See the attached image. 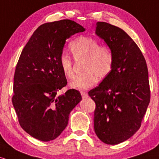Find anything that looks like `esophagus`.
<instances>
[{"mask_svg":"<svg viewBox=\"0 0 159 159\" xmlns=\"http://www.w3.org/2000/svg\"><path fill=\"white\" fill-rule=\"evenodd\" d=\"M81 96L83 98L88 97V94H87V92H81Z\"/></svg>","mask_w":159,"mask_h":159,"instance_id":"34e87169","label":"esophagus"}]
</instances>
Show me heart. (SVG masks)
Returning a JSON list of instances; mask_svg holds the SVG:
<instances>
[{"label":"heart","mask_w":159,"mask_h":159,"mask_svg":"<svg viewBox=\"0 0 159 159\" xmlns=\"http://www.w3.org/2000/svg\"><path fill=\"white\" fill-rule=\"evenodd\" d=\"M69 49L75 61H84L83 73L70 84L72 88L87 90L96 84L97 78L102 80L110 73L114 63V54L109 47L100 45L97 40L90 36H80L69 44ZM59 64L66 78H74L73 63L70 57L62 54Z\"/></svg>","instance_id":"1"}]
</instances>
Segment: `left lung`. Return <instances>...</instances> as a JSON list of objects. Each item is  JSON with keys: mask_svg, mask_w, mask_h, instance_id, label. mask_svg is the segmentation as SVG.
<instances>
[{"mask_svg": "<svg viewBox=\"0 0 159 159\" xmlns=\"http://www.w3.org/2000/svg\"><path fill=\"white\" fill-rule=\"evenodd\" d=\"M96 34L114 54L112 69L88 94L96 103L94 130L105 143L115 145L140 129L150 101L148 69L136 43L120 27L98 21Z\"/></svg>", "mask_w": 159, "mask_h": 159, "instance_id": "8db88e82", "label": "left lung"}]
</instances>
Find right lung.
Here are the masks:
<instances>
[{
  "label": "right lung",
  "instance_id": "right-lung-1",
  "mask_svg": "<svg viewBox=\"0 0 159 159\" xmlns=\"http://www.w3.org/2000/svg\"><path fill=\"white\" fill-rule=\"evenodd\" d=\"M84 30L69 19L45 23L21 52L14 75L12 105L21 127L36 139L50 141L57 138L82 99L74 89L61 96L57 92L67 84L59 64L66 40Z\"/></svg>",
  "mask_w": 159,
  "mask_h": 159
}]
</instances>
